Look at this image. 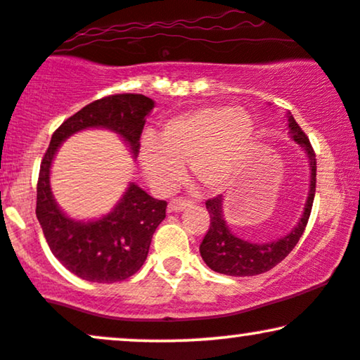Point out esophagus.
I'll return each instance as SVG.
<instances>
[{
	"mask_svg": "<svg viewBox=\"0 0 360 360\" xmlns=\"http://www.w3.org/2000/svg\"><path fill=\"white\" fill-rule=\"evenodd\" d=\"M193 205L189 198H174L169 201V211H183Z\"/></svg>",
	"mask_w": 360,
	"mask_h": 360,
	"instance_id": "esophagus-1",
	"label": "esophagus"
}]
</instances>
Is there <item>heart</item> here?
<instances>
[{
    "label": "heart",
    "instance_id": "1",
    "mask_svg": "<svg viewBox=\"0 0 360 360\" xmlns=\"http://www.w3.org/2000/svg\"><path fill=\"white\" fill-rule=\"evenodd\" d=\"M253 119L243 109L206 105L166 120L158 136L144 139L141 162L159 189L177 184L183 164L198 184L218 191L231 179L253 142Z\"/></svg>",
    "mask_w": 360,
    "mask_h": 360
}]
</instances>
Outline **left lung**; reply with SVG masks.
<instances>
[{"mask_svg":"<svg viewBox=\"0 0 360 360\" xmlns=\"http://www.w3.org/2000/svg\"><path fill=\"white\" fill-rule=\"evenodd\" d=\"M288 129L290 136L295 142L300 144L302 149L307 153L310 161V191L307 198V205L304 207L300 221L287 236L278 241H268V243H250L241 240L229 231L226 221L223 218V196L207 199L206 210L210 213V228H207L199 253L211 270L218 274L229 276H253L265 274L271 268L278 265L288 253L295 248L302 235H304L307 223H309L311 205L315 198V184H317V161H315V150L311 147L309 137L302 131V127L295 122L292 114H288Z\"/></svg>","mask_w":360,"mask_h":360,"instance_id":"1","label":"left lung"}]
</instances>
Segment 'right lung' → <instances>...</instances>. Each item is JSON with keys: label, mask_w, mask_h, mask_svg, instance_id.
<instances>
[{"label": "right lung", "mask_w": 360, "mask_h": 360, "mask_svg": "<svg viewBox=\"0 0 360 360\" xmlns=\"http://www.w3.org/2000/svg\"><path fill=\"white\" fill-rule=\"evenodd\" d=\"M153 107L154 102L142 94L98 98L63 120L43 155L37 184V218L51 253L82 280L114 283L136 274L144 265L155 228L166 218L167 202L150 198L137 184H131L114 211L102 219L73 221L60 211L51 196L53 155L72 134L89 127H105L120 134L137 158L146 115Z\"/></svg>", "instance_id": "add662e5"}]
</instances>
